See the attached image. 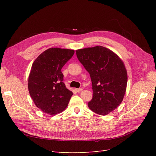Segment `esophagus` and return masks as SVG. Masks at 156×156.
Returning a JSON list of instances; mask_svg holds the SVG:
<instances>
[{
    "label": "esophagus",
    "instance_id": "obj_1",
    "mask_svg": "<svg viewBox=\"0 0 156 156\" xmlns=\"http://www.w3.org/2000/svg\"><path fill=\"white\" fill-rule=\"evenodd\" d=\"M82 90V88H76V91L78 92H80Z\"/></svg>",
    "mask_w": 156,
    "mask_h": 156
}]
</instances>
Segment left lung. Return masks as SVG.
I'll use <instances>...</instances> for the list:
<instances>
[{
	"label": "left lung",
	"instance_id": "1",
	"mask_svg": "<svg viewBox=\"0 0 156 156\" xmlns=\"http://www.w3.org/2000/svg\"><path fill=\"white\" fill-rule=\"evenodd\" d=\"M78 60L88 72L92 81L91 111L107 115L121 103L127 88V73L122 59L102 46L76 51Z\"/></svg>",
	"mask_w": 156,
	"mask_h": 156
}]
</instances>
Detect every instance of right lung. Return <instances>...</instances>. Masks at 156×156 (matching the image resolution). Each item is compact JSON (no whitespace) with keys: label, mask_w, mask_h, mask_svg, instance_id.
I'll return each instance as SVG.
<instances>
[{"label":"right lung","mask_w":156,"mask_h":156,"mask_svg":"<svg viewBox=\"0 0 156 156\" xmlns=\"http://www.w3.org/2000/svg\"><path fill=\"white\" fill-rule=\"evenodd\" d=\"M74 54L69 49L51 48L39 55L33 63L28 89L36 107L50 115L67 107L73 92L63 82L61 69Z\"/></svg>","instance_id":"1"}]
</instances>
